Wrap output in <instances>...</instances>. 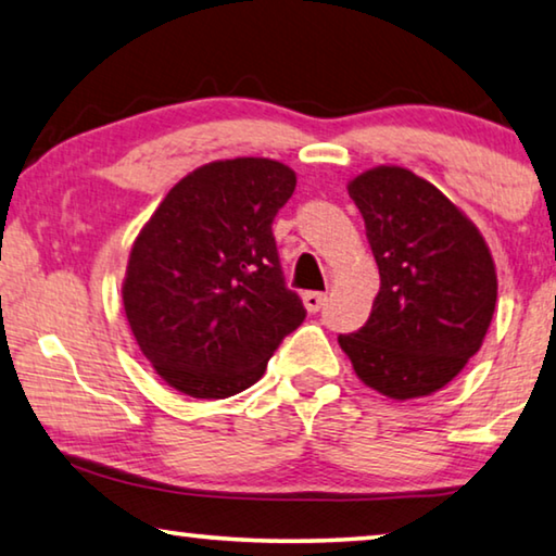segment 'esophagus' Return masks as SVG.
<instances>
[{"instance_id":"34e87169","label":"esophagus","mask_w":556,"mask_h":556,"mask_svg":"<svg viewBox=\"0 0 556 556\" xmlns=\"http://www.w3.org/2000/svg\"><path fill=\"white\" fill-rule=\"evenodd\" d=\"M302 302H304V306H306V312L314 314V312H319L321 306H325L327 294H325V292H304Z\"/></svg>"}]
</instances>
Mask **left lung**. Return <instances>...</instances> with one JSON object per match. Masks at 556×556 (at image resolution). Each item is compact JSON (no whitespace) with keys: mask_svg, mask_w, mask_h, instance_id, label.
Returning <instances> with one entry per match:
<instances>
[{"mask_svg":"<svg viewBox=\"0 0 556 556\" xmlns=\"http://www.w3.org/2000/svg\"><path fill=\"white\" fill-rule=\"evenodd\" d=\"M346 189L382 285L367 325L339 334V346L362 382L389 400L434 394L467 367L492 325L490 247L457 204L409 169L382 164Z\"/></svg>","mask_w":556,"mask_h":556,"instance_id":"obj_1","label":"left lung"}]
</instances>
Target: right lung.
I'll return each mask as SVG.
<instances>
[{
    "label": "right lung",
    "mask_w": 556,
    "mask_h": 556,
    "mask_svg": "<svg viewBox=\"0 0 556 556\" xmlns=\"http://www.w3.org/2000/svg\"><path fill=\"white\" fill-rule=\"evenodd\" d=\"M296 187L277 160L237 156L189 172L139 231L124 314L156 375L194 400L260 382L306 317L281 277L271 222Z\"/></svg>",
    "instance_id": "add662e5"
}]
</instances>
